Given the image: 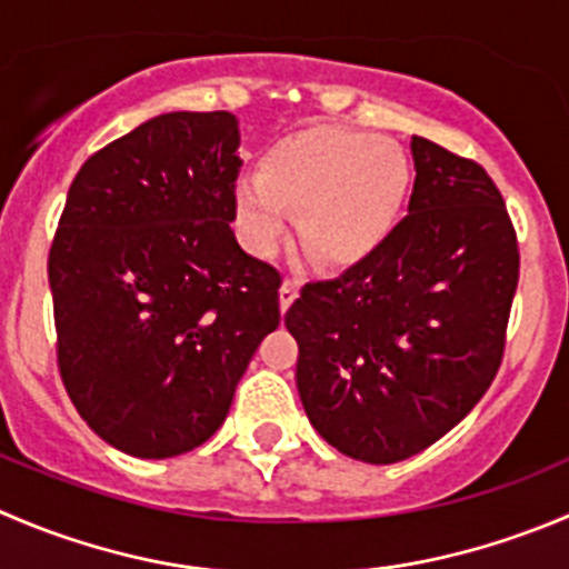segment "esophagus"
<instances>
[{
  "instance_id": "1",
  "label": "esophagus",
  "mask_w": 569,
  "mask_h": 569,
  "mask_svg": "<svg viewBox=\"0 0 569 569\" xmlns=\"http://www.w3.org/2000/svg\"><path fill=\"white\" fill-rule=\"evenodd\" d=\"M300 286L302 283L297 278L283 280V286H280V311H286V308L297 300V295H300Z\"/></svg>"
}]
</instances>
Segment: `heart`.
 Returning <instances> with one entry per match:
<instances>
[{"label": "heart", "mask_w": 569, "mask_h": 569, "mask_svg": "<svg viewBox=\"0 0 569 569\" xmlns=\"http://www.w3.org/2000/svg\"><path fill=\"white\" fill-rule=\"evenodd\" d=\"M406 194L408 163L391 141L313 127L274 144L261 178L236 183V217L247 247L267 256L283 239L289 213H300L308 256L350 267L389 239Z\"/></svg>", "instance_id": "obj_1"}]
</instances>
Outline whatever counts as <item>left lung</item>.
I'll list each match as a JSON object with an SVG mask.
<instances>
[{
  "instance_id": "left-lung-1",
  "label": "left lung",
  "mask_w": 569,
  "mask_h": 569,
  "mask_svg": "<svg viewBox=\"0 0 569 569\" xmlns=\"http://www.w3.org/2000/svg\"><path fill=\"white\" fill-rule=\"evenodd\" d=\"M408 217L369 258L286 311L297 391L319 437L367 465L422 453L503 361L520 252L483 167L411 138Z\"/></svg>"
}]
</instances>
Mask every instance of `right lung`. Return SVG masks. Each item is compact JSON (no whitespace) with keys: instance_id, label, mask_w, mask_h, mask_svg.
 Wrapping results in <instances>:
<instances>
[{"instance_id":"right-lung-1","label":"right lung","mask_w":569,"mask_h":569,"mask_svg":"<svg viewBox=\"0 0 569 569\" xmlns=\"http://www.w3.org/2000/svg\"><path fill=\"white\" fill-rule=\"evenodd\" d=\"M239 119L174 110L93 152L49 250L58 367L88 428L136 459L219 431L280 274L236 241Z\"/></svg>"}]
</instances>
